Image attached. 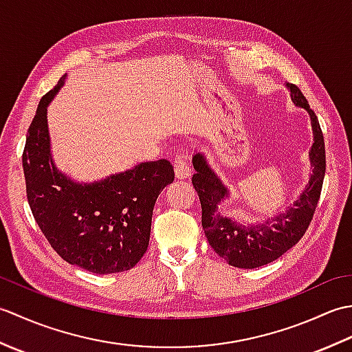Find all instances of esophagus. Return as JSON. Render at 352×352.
Returning <instances> with one entry per match:
<instances>
[{
    "instance_id": "1",
    "label": "esophagus",
    "mask_w": 352,
    "mask_h": 352,
    "mask_svg": "<svg viewBox=\"0 0 352 352\" xmlns=\"http://www.w3.org/2000/svg\"><path fill=\"white\" fill-rule=\"evenodd\" d=\"M174 170H175V177L180 178V180H184V178H189L190 175V164L188 163V157L182 154L180 157H177L174 162Z\"/></svg>"
}]
</instances>
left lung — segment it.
<instances>
[{
  "label": "left lung",
  "mask_w": 352,
  "mask_h": 352,
  "mask_svg": "<svg viewBox=\"0 0 352 352\" xmlns=\"http://www.w3.org/2000/svg\"><path fill=\"white\" fill-rule=\"evenodd\" d=\"M292 101L295 106L309 111L313 145L310 149V163L313 172L309 184L294 204L283 213L266 219L256 226H242L233 219L226 218L218 212L221 201L226 199L230 192L222 184L221 178L208 166L204 154L197 153L192 163L195 174L192 184L195 188L203 210V228L208 243L219 257L226 258L227 263L242 269H254L271 263L281 257L301 241L313 219L318 201L322 190L325 175V144L324 134L320 130L318 116L309 106L302 92L298 86L287 83Z\"/></svg>",
  "instance_id": "left-lung-1"
}]
</instances>
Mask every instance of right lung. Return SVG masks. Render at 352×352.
Returning <instances> with one entry per match:
<instances>
[{"instance_id":"1","label":"right lung","mask_w":352,"mask_h":352,"mask_svg":"<svg viewBox=\"0 0 352 352\" xmlns=\"http://www.w3.org/2000/svg\"><path fill=\"white\" fill-rule=\"evenodd\" d=\"M42 96L27 133L22 166L32 213L63 260L94 274L129 271L144 256L157 197L174 182L164 159L139 163L94 183H77L51 155L47 107L65 83Z\"/></svg>"}]
</instances>
